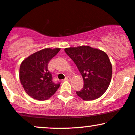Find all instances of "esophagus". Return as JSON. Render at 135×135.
<instances>
[{"label":"esophagus","mask_w":135,"mask_h":135,"mask_svg":"<svg viewBox=\"0 0 135 135\" xmlns=\"http://www.w3.org/2000/svg\"><path fill=\"white\" fill-rule=\"evenodd\" d=\"M70 80H71V78L69 77V76H68V77H66L65 79V81H70Z\"/></svg>","instance_id":"34e87169"}]
</instances>
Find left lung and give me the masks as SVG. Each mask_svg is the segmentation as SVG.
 Segmentation results:
<instances>
[{"mask_svg": "<svg viewBox=\"0 0 135 135\" xmlns=\"http://www.w3.org/2000/svg\"><path fill=\"white\" fill-rule=\"evenodd\" d=\"M65 51L77 65L84 80L83 88L77 95L84 100L98 99L106 91L113 69L108 55L89 46L70 47Z\"/></svg>", "mask_w": 135, "mask_h": 135, "instance_id": "left-lung-1", "label": "left lung"}]
</instances>
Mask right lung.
I'll return each mask as SVG.
<instances>
[{"label": "right lung", "mask_w": 135, "mask_h": 135, "mask_svg": "<svg viewBox=\"0 0 135 135\" xmlns=\"http://www.w3.org/2000/svg\"><path fill=\"white\" fill-rule=\"evenodd\" d=\"M60 50L46 48L24 60L19 69V79L28 95L39 100H47L56 92L60 84H55L48 69L50 60Z\"/></svg>", "instance_id": "right-lung-1"}]
</instances>
